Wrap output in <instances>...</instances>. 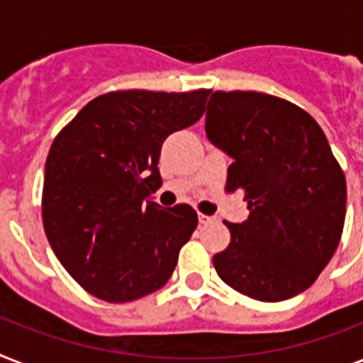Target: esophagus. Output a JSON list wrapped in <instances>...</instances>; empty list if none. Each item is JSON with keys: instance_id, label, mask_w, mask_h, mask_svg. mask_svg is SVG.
<instances>
[{"instance_id": "34e87169", "label": "esophagus", "mask_w": 363, "mask_h": 363, "mask_svg": "<svg viewBox=\"0 0 363 363\" xmlns=\"http://www.w3.org/2000/svg\"><path fill=\"white\" fill-rule=\"evenodd\" d=\"M198 220H199V224H211V222H215V216H209V215H203V213H199Z\"/></svg>"}]
</instances>
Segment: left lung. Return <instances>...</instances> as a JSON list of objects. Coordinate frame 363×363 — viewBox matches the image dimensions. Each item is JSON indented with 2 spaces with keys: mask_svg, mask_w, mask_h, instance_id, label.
<instances>
[{
  "mask_svg": "<svg viewBox=\"0 0 363 363\" xmlns=\"http://www.w3.org/2000/svg\"><path fill=\"white\" fill-rule=\"evenodd\" d=\"M205 131L233 162L226 192H241L250 215L226 222L232 241L213 256L228 286L259 301L294 298L318 279L337 250L347 213L341 165L313 116L262 92H215Z\"/></svg>",
  "mask_w": 363,
  "mask_h": 363,
  "instance_id": "left-lung-1",
  "label": "left lung"
}]
</instances>
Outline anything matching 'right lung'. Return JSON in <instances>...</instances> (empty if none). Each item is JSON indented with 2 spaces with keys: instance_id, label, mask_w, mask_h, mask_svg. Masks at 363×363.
<instances>
[{
  "instance_id": "right-lung-1",
  "label": "right lung",
  "mask_w": 363,
  "mask_h": 363,
  "mask_svg": "<svg viewBox=\"0 0 363 363\" xmlns=\"http://www.w3.org/2000/svg\"><path fill=\"white\" fill-rule=\"evenodd\" d=\"M209 90H118L98 96L48 150L43 226L65 271L86 292L125 303L169 281L198 215L148 199L162 184L167 135L203 116Z\"/></svg>"
}]
</instances>
